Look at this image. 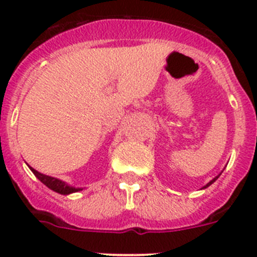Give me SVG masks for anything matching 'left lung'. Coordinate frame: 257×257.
Segmentation results:
<instances>
[{
    "instance_id": "1",
    "label": "left lung",
    "mask_w": 257,
    "mask_h": 257,
    "mask_svg": "<svg viewBox=\"0 0 257 257\" xmlns=\"http://www.w3.org/2000/svg\"><path fill=\"white\" fill-rule=\"evenodd\" d=\"M222 172V171H221ZM221 172H220V174L219 175H217V176H216V178H213L212 179V180H211L210 181V183H207V184H206V185H205V187H203V188H202V189H206V188H207V187H210V185H211V184H212L213 183V181H215V180H216V179L217 178H219V176H220V175H221Z\"/></svg>"
}]
</instances>
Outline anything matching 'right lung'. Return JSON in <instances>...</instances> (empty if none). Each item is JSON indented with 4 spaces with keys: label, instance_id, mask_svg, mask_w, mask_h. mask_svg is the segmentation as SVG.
Returning <instances> with one entry per match:
<instances>
[{
    "label": "right lung",
    "instance_id": "obj_1",
    "mask_svg": "<svg viewBox=\"0 0 257 257\" xmlns=\"http://www.w3.org/2000/svg\"><path fill=\"white\" fill-rule=\"evenodd\" d=\"M28 167L31 169V171L36 175V178H37L41 183L45 184L47 188H50V189L54 190V192L59 193V194H64V196H68V194H70V193H76V192H79V190H82V188L70 187V185H68L65 181L59 180V179L52 178V176H47V175L41 174V172H38L37 170H35L29 165H28Z\"/></svg>",
    "mask_w": 257,
    "mask_h": 257
}]
</instances>
